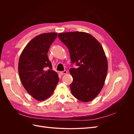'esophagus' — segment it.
I'll list each match as a JSON object with an SVG mask.
<instances>
[{
  "label": "esophagus",
  "instance_id": "34e87169",
  "mask_svg": "<svg viewBox=\"0 0 134 134\" xmlns=\"http://www.w3.org/2000/svg\"><path fill=\"white\" fill-rule=\"evenodd\" d=\"M60 74L62 75H63V74H67V71L66 70H64L63 71H61L60 72Z\"/></svg>",
  "mask_w": 134,
  "mask_h": 134
}]
</instances>
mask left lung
Masks as SVG:
<instances>
[{"label":"left lung","instance_id":"1","mask_svg":"<svg viewBox=\"0 0 134 134\" xmlns=\"http://www.w3.org/2000/svg\"><path fill=\"white\" fill-rule=\"evenodd\" d=\"M59 39L69 51L72 82L70 85L72 94L82 102L94 99L102 90L106 80L108 63L103 48L90 34L82 32L59 34Z\"/></svg>","mask_w":134,"mask_h":134}]
</instances>
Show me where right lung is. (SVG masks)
Returning <instances> with one entry per match:
<instances>
[{
	"mask_svg": "<svg viewBox=\"0 0 134 134\" xmlns=\"http://www.w3.org/2000/svg\"><path fill=\"white\" fill-rule=\"evenodd\" d=\"M58 34L51 32L36 36L24 48L18 63L20 79L27 92L36 100L47 99L59 82L56 72L47 56Z\"/></svg>",
	"mask_w": 134,
	"mask_h": 134,
	"instance_id": "add662e5",
	"label": "right lung"
}]
</instances>
